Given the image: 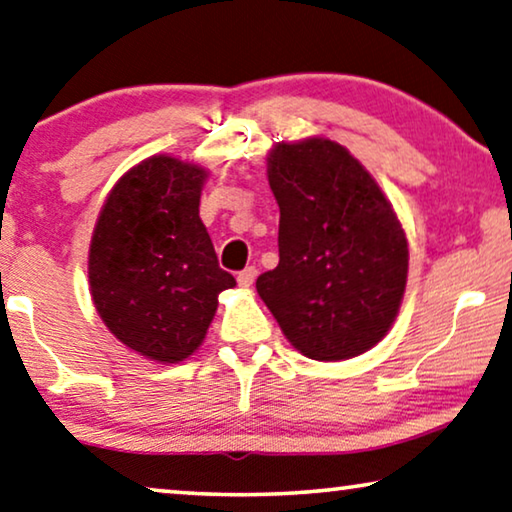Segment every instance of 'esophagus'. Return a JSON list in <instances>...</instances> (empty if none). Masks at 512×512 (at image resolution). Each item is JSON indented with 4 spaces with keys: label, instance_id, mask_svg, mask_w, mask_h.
Listing matches in <instances>:
<instances>
[{
    "label": "esophagus",
    "instance_id": "34e87169",
    "mask_svg": "<svg viewBox=\"0 0 512 512\" xmlns=\"http://www.w3.org/2000/svg\"><path fill=\"white\" fill-rule=\"evenodd\" d=\"M255 278H257L255 266H246V269L239 271V276H236V280H239L241 287H250L255 283Z\"/></svg>",
    "mask_w": 512,
    "mask_h": 512
}]
</instances>
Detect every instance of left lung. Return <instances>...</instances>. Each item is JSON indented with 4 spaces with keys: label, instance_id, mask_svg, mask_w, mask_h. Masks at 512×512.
I'll return each mask as SVG.
<instances>
[{
    "label": "left lung",
    "instance_id": "left-lung-1",
    "mask_svg": "<svg viewBox=\"0 0 512 512\" xmlns=\"http://www.w3.org/2000/svg\"><path fill=\"white\" fill-rule=\"evenodd\" d=\"M269 185L280 262L257 278V294L306 357L362 355L392 327L406 290L397 213L369 171L329 139L278 143Z\"/></svg>",
    "mask_w": 512,
    "mask_h": 512
}]
</instances>
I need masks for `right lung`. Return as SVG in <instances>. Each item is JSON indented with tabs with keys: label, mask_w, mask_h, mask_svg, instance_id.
I'll list each match as a JSON object with an SVG mask.
<instances>
[{
	"label": "right lung",
	"mask_w": 512,
	"mask_h": 512,
	"mask_svg": "<svg viewBox=\"0 0 512 512\" xmlns=\"http://www.w3.org/2000/svg\"><path fill=\"white\" fill-rule=\"evenodd\" d=\"M206 171L169 155L129 169L106 199L90 243V292L104 325L155 362H183L204 341L222 271L199 218Z\"/></svg>",
	"instance_id": "1"
}]
</instances>
